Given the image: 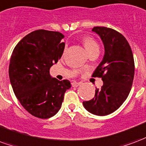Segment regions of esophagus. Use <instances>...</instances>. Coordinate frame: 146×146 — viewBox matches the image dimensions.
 Returning <instances> with one entry per match:
<instances>
[{
  "label": "esophagus",
  "instance_id": "1",
  "mask_svg": "<svg viewBox=\"0 0 146 146\" xmlns=\"http://www.w3.org/2000/svg\"><path fill=\"white\" fill-rule=\"evenodd\" d=\"M80 85V83H78V82H73V84H72V86L73 87H77Z\"/></svg>",
  "mask_w": 146,
  "mask_h": 146
}]
</instances>
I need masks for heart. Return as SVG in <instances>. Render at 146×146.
<instances>
[{"label": "heart", "instance_id": "heart-1", "mask_svg": "<svg viewBox=\"0 0 146 146\" xmlns=\"http://www.w3.org/2000/svg\"><path fill=\"white\" fill-rule=\"evenodd\" d=\"M82 42L84 43L86 49L89 52V53L93 50L96 49V48H98V44L92 37L86 36V37L83 38Z\"/></svg>", "mask_w": 146, "mask_h": 146}]
</instances>
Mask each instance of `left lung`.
Instances as JSON below:
<instances>
[{
    "label": "left lung",
    "instance_id": "1",
    "mask_svg": "<svg viewBox=\"0 0 146 146\" xmlns=\"http://www.w3.org/2000/svg\"><path fill=\"white\" fill-rule=\"evenodd\" d=\"M104 46L103 60L93 73L103 80L100 89L96 88L93 99L84 101V108L93 114L105 116L115 111L127 99L135 75V62L128 41L114 29L94 27Z\"/></svg>",
    "mask_w": 146,
    "mask_h": 146
}]
</instances>
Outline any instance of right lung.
Returning <instances> with one entry per match:
<instances>
[{"instance_id": "1", "label": "right lung", "mask_w": 146, "mask_h": 146, "mask_svg": "<svg viewBox=\"0 0 146 146\" xmlns=\"http://www.w3.org/2000/svg\"><path fill=\"white\" fill-rule=\"evenodd\" d=\"M64 35L39 29L29 33L13 50L9 65L10 81L24 108L38 118L52 117L62 106L67 80L52 78L49 69L63 53Z\"/></svg>"}]
</instances>
